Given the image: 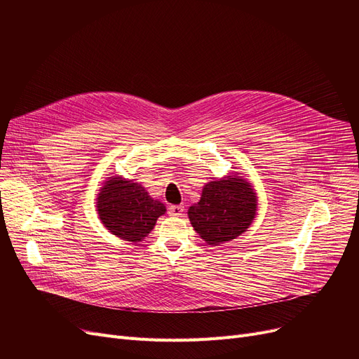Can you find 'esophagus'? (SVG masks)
Here are the masks:
<instances>
[{"label": "esophagus", "instance_id": "esophagus-1", "mask_svg": "<svg viewBox=\"0 0 359 359\" xmlns=\"http://www.w3.org/2000/svg\"><path fill=\"white\" fill-rule=\"evenodd\" d=\"M184 212V206L183 205H172L168 208V214L173 217H180Z\"/></svg>", "mask_w": 359, "mask_h": 359}]
</instances>
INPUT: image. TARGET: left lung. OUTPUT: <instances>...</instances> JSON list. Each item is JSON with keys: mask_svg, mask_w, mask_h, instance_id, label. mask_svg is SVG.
Masks as SVG:
<instances>
[{"mask_svg": "<svg viewBox=\"0 0 359 359\" xmlns=\"http://www.w3.org/2000/svg\"><path fill=\"white\" fill-rule=\"evenodd\" d=\"M256 205L250 183L229 176L205 184L201 201L191 206L187 215L195 231L210 246H219L249 229Z\"/></svg>", "mask_w": 359, "mask_h": 359, "instance_id": "8db88e82", "label": "left lung"}]
</instances>
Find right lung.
<instances>
[{"label":"right lung","mask_w":359,"mask_h":359,"mask_svg":"<svg viewBox=\"0 0 359 359\" xmlns=\"http://www.w3.org/2000/svg\"><path fill=\"white\" fill-rule=\"evenodd\" d=\"M97 211L104 227L126 241H141L156 221L165 212V206L145 192L138 183L111 177L97 198Z\"/></svg>","instance_id":"obj_1"}]
</instances>
